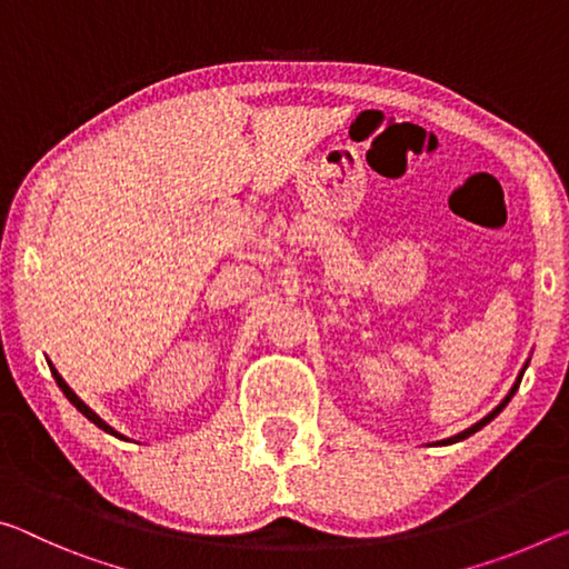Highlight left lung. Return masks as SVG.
Masks as SVG:
<instances>
[{"mask_svg":"<svg viewBox=\"0 0 569 569\" xmlns=\"http://www.w3.org/2000/svg\"><path fill=\"white\" fill-rule=\"evenodd\" d=\"M521 377H525V369H521V372H519V377H517V382H513V387H511V390H509V395H507V398H503L501 400V405H499V408H496V410H491L489 415H486V418L483 420H479V422H476V426H471V428H468V430H463V432H458V436H453V438H448V440H443V446H450V443H458V440H466L468 436H473V432L476 430H481L483 426H489V422L496 418V415H499L503 408H507V405H509V400L513 398V392H517L519 390V382H521Z\"/></svg>","mask_w":569,"mask_h":569,"instance_id":"left-lung-1","label":"left lung"}]
</instances>
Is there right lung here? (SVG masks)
Returning <instances> with one entry per match:
<instances>
[{
    "mask_svg": "<svg viewBox=\"0 0 569 569\" xmlns=\"http://www.w3.org/2000/svg\"><path fill=\"white\" fill-rule=\"evenodd\" d=\"M50 372H52V377H56V382H58V387H60V390H62V395H66V398H68L70 402H73V405H76V408H78L80 412H83V415H86V418H88L90 422H96V426H98V428H101V430H106V432H111V436H116V438H123V436H121V432H116V430H113L111 426H108V422H103L101 418H98V415H96L93 410H90V408H88V405H86L83 400H80V398H78V395H76L73 390H70V387L66 385V380H62V377L58 375V369H56V367H52V365H50ZM123 440H126V438H123Z\"/></svg>",
    "mask_w": 569,
    "mask_h": 569,
    "instance_id": "right-lung-1",
    "label": "right lung"
}]
</instances>
